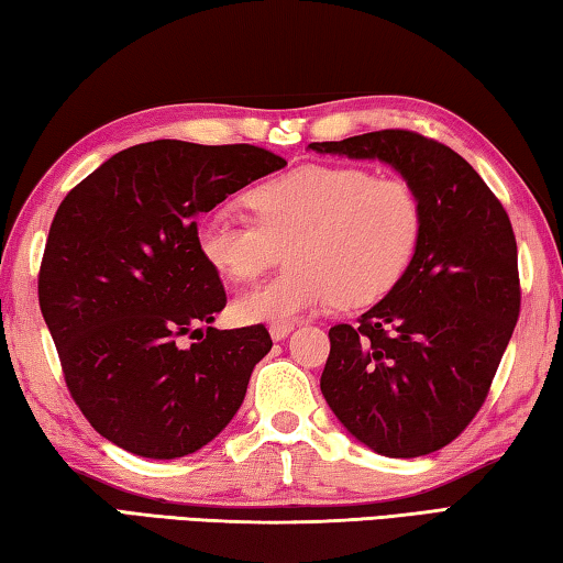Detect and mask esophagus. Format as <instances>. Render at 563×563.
Listing matches in <instances>:
<instances>
[{
	"instance_id": "34e87169",
	"label": "esophagus",
	"mask_w": 563,
	"mask_h": 563,
	"mask_svg": "<svg viewBox=\"0 0 563 563\" xmlns=\"http://www.w3.org/2000/svg\"><path fill=\"white\" fill-rule=\"evenodd\" d=\"M292 322H273V325H271V338L275 340V342H278V340H285V338H288L290 335V332H292Z\"/></svg>"
}]
</instances>
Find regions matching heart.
Returning <instances> with one entry per match:
<instances>
[{"label": "heart", "mask_w": 563, "mask_h": 563, "mask_svg": "<svg viewBox=\"0 0 563 563\" xmlns=\"http://www.w3.org/2000/svg\"><path fill=\"white\" fill-rule=\"evenodd\" d=\"M255 221L228 211L198 223L213 271L255 283L280 261L290 268L235 300L243 322H290L338 300L377 302L405 278L422 241L424 213L405 178L357 166H302L247 194Z\"/></svg>", "instance_id": "obj_1"}]
</instances>
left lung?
Wrapping results in <instances>:
<instances>
[{
  "label": "left lung",
  "mask_w": 563,
  "mask_h": 563,
  "mask_svg": "<svg viewBox=\"0 0 563 563\" xmlns=\"http://www.w3.org/2000/svg\"><path fill=\"white\" fill-rule=\"evenodd\" d=\"M310 148L385 161L424 213L405 278L355 325L330 328L322 395L377 454L407 460L442 450L479 412L519 320L509 216L456 151L417 131L385 129Z\"/></svg>",
  "instance_id": "obj_1"
}]
</instances>
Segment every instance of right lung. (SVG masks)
<instances>
[{
	"label": "right lung",
	"instance_id": "obj_1",
	"mask_svg": "<svg viewBox=\"0 0 563 563\" xmlns=\"http://www.w3.org/2000/svg\"><path fill=\"white\" fill-rule=\"evenodd\" d=\"M283 166L251 144L148 141L111 156L56 208L40 308L76 407L121 450L186 456L241 407L273 340L265 325L198 328L225 308V290L196 218ZM184 336L197 342L184 349Z\"/></svg>",
	"mask_w": 563,
	"mask_h": 563
}]
</instances>
